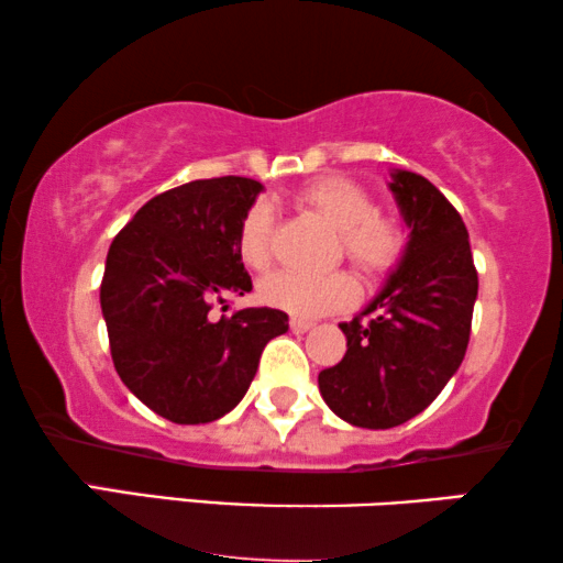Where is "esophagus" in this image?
<instances>
[{
    "label": "esophagus",
    "mask_w": 563,
    "mask_h": 563,
    "mask_svg": "<svg viewBox=\"0 0 563 563\" xmlns=\"http://www.w3.org/2000/svg\"><path fill=\"white\" fill-rule=\"evenodd\" d=\"M312 325H314V322L307 320V318H291V320H289L291 333H307V330H310Z\"/></svg>",
    "instance_id": "esophagus-1"
}]
</instances>
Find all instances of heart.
<instances>
[{
    "mask_svg": "<svg viewBox=\"0 0 563 563\" xmlns=\"http://www.w3.org/2000/svg\"><path fill=\"white\" fill-rule=\"evenodd\" d=\"M297 199L318 210L330 225L338 228L343 253L368 276H382L402 261L407 251V228L395 214L374 210V199L361 184L343 176H322L305 184ZM274 212L266 202H256L243 214L238 251L245 266L264 268L272 256ZM258 295L266 305L279 307L299 318L338 310L349 305L356 287L343 272L333 274H297L274 272L261 279Z\"/></svg>",
    "mask_w": 563,
    "mask_h": 563,
    "instance_id": "1",
    "label": "heart"
}]
</instances>
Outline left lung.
<instances>
[{
    "mask_svg": "<svg viewBox=\"0 0 563 563\" xmlns=\"http://www.w3.org/2000/svg\"><path fill=\"white\" fill-rule=\"evenodd\" d=\"M389 189L410 228L407 251L366 310L341 322L349 351L318 376L330 410L372 430L402 426L441 395L464 361L479 289L456 207L402 168Z\"/></svg>",
    "mask_w": 563,
    "mask_h": 563,
    "instance_id": "1",
    "label": "left lung"
}]
</instances>
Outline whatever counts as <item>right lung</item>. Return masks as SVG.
<instances>
[{
  "mask_svg": "<svg viewBox=\"0 0 563 563\" xmlns=\"http://www.w3.org/2000/svg\"><path fill=\"white\" fill-rule=\"evenodd\" d=\"M245 176L197 179L153 197L114 235L99 302L120 379L145 407L179 426L228 415L256 376L261 351L287 333V312L214 305L253 289L238 233L256 202Z\"/></svg>",
  "mask_w": 563,
  "mask_h": 563,
  "instance_id": "add662e5",
  "label": "right lung"
}]
</instances>
